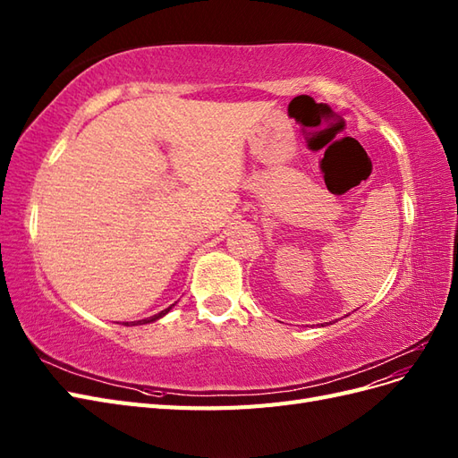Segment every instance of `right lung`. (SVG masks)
I'll use <instances>...</instances> for the list:
<instances>
[{
	"label": "right lung",
	"instance_id": "add662e5",
	"mask_svg": "<svg viewBox=\"0 0 458 458\" xmlns=\"http://www.w3.org/2000/svg\"><path fill=\"white\" fill-rule=\"evenodd\" d=\"M175 306V303H172L170 308H165V310H162L160 313H157V315H152V317H147V318H141V321H131V325H126V327H135V325H147V323H155V321H158V318H162L165 313H168L172 308Z\"/></svg>",
	"mask_w": 458,
	"mask_h": 458
}]
</instances>
